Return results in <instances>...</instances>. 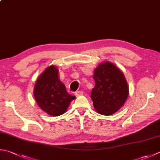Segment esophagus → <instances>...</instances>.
Masks as SVG:
<instances>
[{"instance_id":"34e87169","label":"esophagus","mask_w":160,"mask_h":160,"mask_svg":"<svg viewBox=\"0 0 160 160\" xmlns=\"http://www.w3.org/2000/svg\"><path fill=\"white\" fill-rule=\"evenodd\" d=\"M84 92L82 90H80V91H77L76 92V96H81V95H83Z\"/></svg>"}]
</instances>
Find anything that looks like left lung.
<instances>
[{"label":"left lung","instance_id":"1","mask_svg":"<svg viewBox=\"0 0 160 160\" xmlns=\"http://www.w3.org/2000/svg\"><path fill=\"white\" fill-rule=\"evenodd\" d=\"M95 87L91 93L93 107L102 115H112L124 105L128 98V84L123 73L107 62L94 71Z\"/></svg>","mask_w":160,"mask_h":160}]
</instances>
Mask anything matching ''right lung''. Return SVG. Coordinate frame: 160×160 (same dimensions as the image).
Returning <instances> with one entry per match:
<instances>
[{
  "label": "right lung",
  "instance_id": "obj_1",
  "mask_svg": "<svg viewBox=\"0 0 160 160\" xmlns=\"http://www.w3.org/2000/svg\"><path fill=\"white\" fill-rule=\"evenodd\" d=\"M34 96L40 108L55 117L63 114L70 102L76 98L67 92L54 66L48 67L40 75L34 86Z\"/></svg>",
  "mask_w": 160,
  "mask_h": 160
}]
</instances>
